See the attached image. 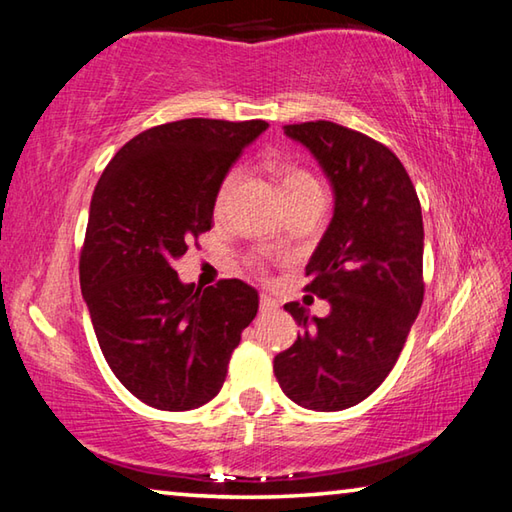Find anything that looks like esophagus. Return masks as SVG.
Instances as JSON below:
<instances>
[{
	"label": "esophagus",
	"instance_id": "34e87169",
	"mask_svg": "<svg viewBox=\"0 0 512 512\" xmlns=\"http://www.w3.org/2000/svg\"><path fill=\"white\" fill-rule=\"evenodd\" d=\"M277 300H273L271 296H262L259 298V314H273V311H277Z\"/></svg>",
	"mask_w": 512,
	"mask_h": 512
}]
</instances>
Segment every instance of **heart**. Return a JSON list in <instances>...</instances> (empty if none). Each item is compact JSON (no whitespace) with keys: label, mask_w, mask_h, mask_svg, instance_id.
I'll return each mask as SVG.
<instances>
[{"label":"heart","mask_w":512,"mask_h":512,"mask_svg":"<svg viewBox=\"0 0 512 512\" xmlns=\"http://www.w3.org/2000/svg\"><path fill=\"white\" fill-rule=\"evenodd\" d=\"M235 178H237V171H232V173H228V176H225V180L219 187V194H216V210H221V207H223L225 198H228V194H230V187H232V183H235ZM314 185H318V183L309 176L307 171L296 169V167H287L282 171V192L284 194L293 192V189L314 187Z\"/></svg>","instance_id":"heart-1"}]
</instances>
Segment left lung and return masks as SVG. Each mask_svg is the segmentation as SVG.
<instances>
[{
	"label": "left lung",
	"instance_id": "left-lung-1",
	"mask_svg": "<svg viewBox=\"0 0 512 512\" xmlns=\"http://www.w3.org/2000/svg\"><path fill=\"white\" fill-rule=\"evenodd\" d=\"M314 155L334 192V214L307 264V289L329 302L325 318L287 302L302 327L273 370L302 409L343 411L393 370L420 314L424 228L418 194L397 155L334 121L284 126Z\"/></svg>",
	"mask_w": 512,
	"mask_h": 512
}]
</instances>
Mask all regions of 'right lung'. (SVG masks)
Wrapping results in <instances>:
<instances>
[{"label":"right lung","instance_id":"obj_1","mask_svg":"<svg viewBox=\"0 0 512 512\" xmlns=\"http://www.w3.org/2000/svg\"><path fill=\"white\" fill-rule=\"evenodd\" d=\"M266 121L180 119L121 146L94 187L81 291L99 348L137 400L192 411L221 391L259 296L241 280L205 291L173 262L212 228L216 194Z\"/></svg>","mask_w":512,"mask_h":512}]
</instances>
